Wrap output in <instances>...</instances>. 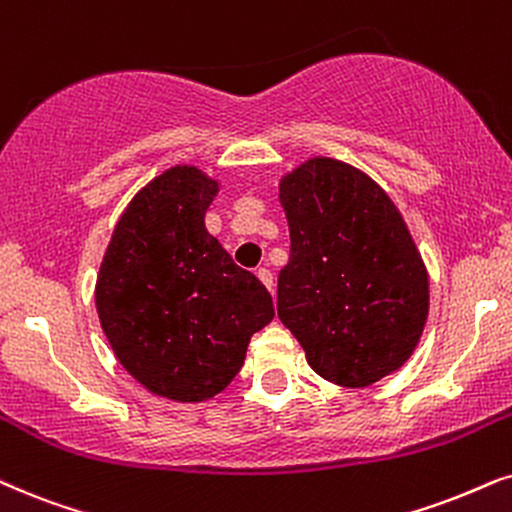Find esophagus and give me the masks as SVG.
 <instances>
[{
  "label": "esophagus",
  "instance_id": "esophagus-1",
  "mask_svg": "<svg viewBox=\"0 0 512 512\" xmlns=\"http://www.w3.org/2000/svg\"><path fill=\"white\" fill-rule=\"evenodd\" d=\"M256 275H258V280H261L265 287H268L270 294H272V291H275V282H272V272L268 268H258Z\"/></svg>",
  "mask_w": 512,
  "mask_h": 512
}]
</instances>
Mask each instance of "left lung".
I'll list each match as a JSON object with an SVG mask.
<instances>
[{
	"label": "left lung",
	"mask_w": 512,
	"mask_h": 512,
	"mask_svg": "<svg viewBox=\"0 0 512 512\" xmlns=\"http://www.w3.org/2000/svg\"><path fill=\"white\" fill-rule=\"evenodd\" d=\"M291 254L277 315L324 381L367 388L421 341L430 282L400 209L374 178L334 157L282 176Z\"/></svg>",
	"instance_id": "1"
}]
</instances>
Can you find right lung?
Here are the masks:
<instances>
[{
  "mask_svg": "<svg viewBox=\"0 0 512 512\" xmlns=\"http://www.w3.org/2000/svg\"><path fill=\"white\" fill-rule=\"evenodd\" d=\"M221 183L192 164L126 204L96 277V310L119 364L152 395L204 402L230 386L272 317L268 289L209 235Z\"/></svg>",
  "mask_w": 512,
  "mask_h": 512,
  "instance_id": "right-lung-1",
  "label": "right lung"
}]
</instances>
